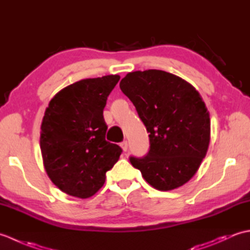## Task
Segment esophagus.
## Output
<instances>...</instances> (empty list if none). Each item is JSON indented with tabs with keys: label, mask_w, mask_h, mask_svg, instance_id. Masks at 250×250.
Instances as JSON below:
<instances>
[{
	"label": "esophagus",
	"mask_w": 250,
	"mask_h": 250,
	"mask_svg": "<svg viewBox=\"0 0 250 250\" xmlns=\"http://www.w3.org/2000/svg\"><path fill=\"white\" fill-rule=\"evenodd\" d=\"M120 146H121L122 150H124V151H126V150H128V142H126V141L120 143Z\"/></svg>",
	"instance_id": "obj_1"
}]
</instances>
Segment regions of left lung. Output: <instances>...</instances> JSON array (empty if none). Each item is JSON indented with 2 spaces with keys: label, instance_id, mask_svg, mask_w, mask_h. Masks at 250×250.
<instances>
[{
  "label": "left lung",
  "instance_id": "obj_1",
  "mask_svg": "<svg viewBox=\"0 0 250 250\" xmlns=\"http://www.w3.org/2000/svg\"><path fill=\"white\" fill-rule=\"evenodd\" d=\"M119 86L149 133L148 155L131 157V164L157 190L182 187L198 172L210 141L209 113L201 94L160 70L128 73Z\"/></svg>",
  "mask_w": 250,
  "mask_h": 250
}]
</instances>
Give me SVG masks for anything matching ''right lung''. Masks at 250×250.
<instances>
[{
  "label": "right lung",
  "instance_id": "add662e5",
  "mask_svg": "<svg viewBox=\"0 0 250 250\" xmlns=\"http://www.w3.org/2000/svg\"><path fill=\"white\" fill-rule=\"evenodd\" d=\"M119 75L86 78L50 100L42 120L40 146L45 171L63 192L88 199L103 187L121 148L105 140L103 109Z\"/></svg>",
  "mask_w": 250,
  "mask_h": 250
}]
</instances>
